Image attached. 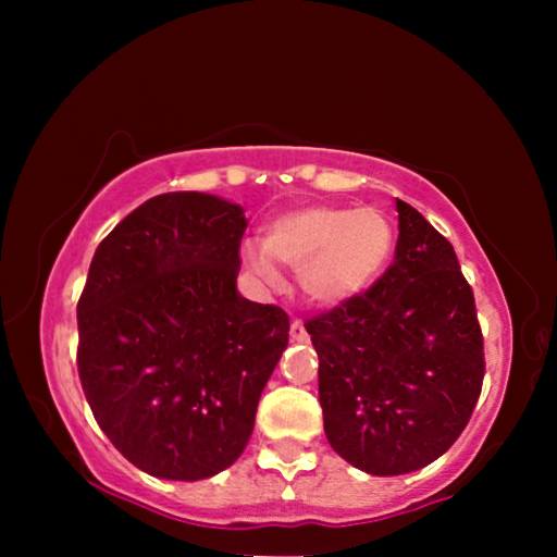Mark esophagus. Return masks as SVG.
<instances>
[{
  "mask_svg": "<svg viewBox=\"0 0 557 557\" xmlns=\"http://www.w3.org/2000/svg\"><path fill=\"white\" fill-rule=\"evenodd\" d=\"M289 338H292V342H297V344H307L309 342V334H307L305 324H301V322L292 324L289 326Z\"/></svg>",
  "mask_w": 557,
  "mask_h": 557,
  "instance_id": "esophagus-1",
  "label": "esophagus"
}]
</instances>
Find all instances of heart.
Returning a JSON list of instances; mask_svg holds the SVG:
<instances>
[{"instance_id": "b5f03b06", "label": "heart", "mask_w": 557, "mask_h": 557, "mask_svg": "<svg viewBox=\"0 0 557 557\" xmlns=\"http://www.w3.org/2000/svg\"><path fill=\"white\" fill-rule=\"evenodd\" d=\"M395 243V223L385 211L366 206H309L268 225L262 245L245 250L252 272L270 285L280 268H297L301 295L334 307L361 295L381 275Z\"/></svg>"}]
</instances>
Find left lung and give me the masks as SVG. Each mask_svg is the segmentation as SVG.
Here are the masks:
<instances>
[{
	"label": "left lung",
	"instance_id": "1",
	"mask_svg": "<svg viewBox=\"0 0 557 557\" xmlns=\"http://www.w3.org/2000/svg\"><path fill=\"white\" fill-rule=\"evenodd\" d=\"M393 265L361 295L307 319L329 445L375 476L428 467L455 445L484 381L474 292L455 248L410 203Z\"/></svg>",
	"mask_w": 557,
	"mask_h": 557
}]
</instances>
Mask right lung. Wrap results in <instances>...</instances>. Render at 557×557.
I'll list each match as a JSON object with an SVG mask.
<instances>
[{
  "label": "right lung",
  "instance_id": "right-lung-1",
  "mask_svg": "<svg viewBox=\"0 0 557 557\" xmlns=\"http://www.w3.org/2000/svg\"><path fill=\"white\" fill-rule=\"evenodd\" d=\"M238 203L159 194L110 231L78 299V375L137 469L199 482L243 455L289 317L235 289Z\"/></svg>",
  "mask_w": 557,
  "mask_h": 557
}]
</instances>
